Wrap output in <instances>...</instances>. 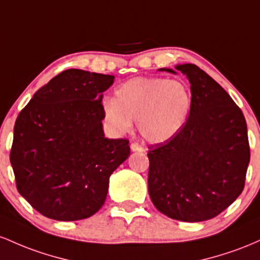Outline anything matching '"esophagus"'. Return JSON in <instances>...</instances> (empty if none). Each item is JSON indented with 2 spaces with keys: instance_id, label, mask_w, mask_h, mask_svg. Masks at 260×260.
<instances>
[{
  "instance_id": "esophagus-1",
  "label": "esophagus",
  "mask_w": 260,
  "mask_h": 260,
  "mask_svg": "<svg viewBox=\"0 0 260 260\" xmlns=\"http://www.w3.org/2000/svg\"><path fill=\"white\" fill-rule=\"evenodd\" d=\"M130 148L133 152H144L145 151V148L142 147V146H140L139 144H131Z\"/></svg>"
}]
</instances>
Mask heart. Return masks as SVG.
<instances>
[{
    "label": "heart",
    "instance_id": "b5f03b06",
    "mask_svg": "<svg viewBox=\"0 0 260 260\" xmlns=\"http://www.w3.org/2000/svg\"><path fill=\"white\" fill-rule=\"evenodd\" d=\"M193 108L191 92L180 81L136 77L121 83L115 99L103 103V114L116 133H126L138 121L139 131L151 144H165L184 129Z\"/></svg>",
    "mask_w": 260,
    "mask_h": 260
}]
</instances>
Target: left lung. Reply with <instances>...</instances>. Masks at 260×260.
I'll list each match as a JSON object with an SVG mask.
<instances>
[{"instance_id": "1", "label": "left lung", "mask_w": 260, "mask_h": 260, "mask_svg": "<svg viewBox=\"0 0 260 260\" xmlns=\"http://www.w3.org/2000/svg\"><path fill=\"white\" fill-rule=\"evenodd\" d=\"M176 70L189 80L193 108L179 135L150 147L148 194L166 216L200 222L221 214L243 190L250 159L247 122L205 71L193 63Z\"/></svg>"}]
</instances>
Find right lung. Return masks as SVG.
<instances>
[{
  "instance_id": "add662e5",
  "label": "right lung",
  "mask_w": 260,
  "mask_h": 260,
  "mask_svg": "<svg viewBox=\"0 0 260 260\" xmlns=\"http://www.w3.org/2000/svg\"><path fill=\"white\" fill-rule=\"evenodd\" d=\"M114 76L70 69L34 93L14 124L10 159L19 194L44 216L77 221L106 201L129 141L107 139L102 98Z\"/></svg>"
}]
</instances>
